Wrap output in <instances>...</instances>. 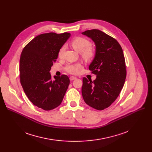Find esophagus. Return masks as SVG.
<instances>
[{
    "instance_id": "1",
    "label": "esophagus",
    "mask_w": 152,
    "mask_h": 152,
    "mask_svg": "<svg viewBox=\"0 0 152 152\" xmlns=\"http://www.w3.org/2000/svg\"><path fill=\"white\" fill-rule=\"evenodd\" d=\"M76 79V77H75V76H70V77H69V80H70L71 81H72L75 80V79Z\"/></svg>"
}]
</instances>
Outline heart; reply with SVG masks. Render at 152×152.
<instances>
[{
    "mask_svg": "<svg viewBox=\"0 0 152 152\" xmlns=\"http://www.w3.org/2000/svg\"><path fill=\"white\" fill-rule=\"evenodd\" d=\"M71 45L73 49L77 52H81L82 58L85 60H90L94 56V50L91 47V44L88 40L81 37H77L72 40ZM65 46L60 48L58 52V56L61 57L63 55ZM81 68V65L78 63L76 64H68L65 68L68 73L75 75L77 73L78 69Z\"/></svg>",
    "mask_w": 152,
    "mask_h": 152,
    "instance_id": "1",
    "label": "heart"
}]
</instances>
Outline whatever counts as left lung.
I'll list each match as a JSON object with an SVG mask.
<instances>
[{"instance_id":"obj_1","label":"left lung","mask_w":152,"mask_h":152,"mask_svg":"<svg viewBox=\"0 0 152 152\" xmlns=\"http://www.w3.org/2000/svg\"><path fill=\"white\" fill-rule=\"evenodd\" d=\"M82 34L95 44V56L89 69L97 76L94 81L83 78V97L86 104L102 110L115 101L124 84L126 70L123 51L116 39L99 29L87 30Z\"/></svg>"}]
</instances>
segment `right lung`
Here are the masks:
<instances>
[{"mask_svg":"<svg viewBox=\"0 0 152 152\" xmlns=\"http://www.w3.org/2000/svg\"><path fill=\"white\" fill-rule=\"evenodd\" d=\"M71 34L49 33L34 37L24 48L20 60V82L24 92L35 106L44 110L58 107L69 84L66 75L54 76L50 71L60 48Z\"/></svg>","mask_w":152,"mask_h":152,"instance_id":"add662e5","label":"right lung"}]
</instances>
